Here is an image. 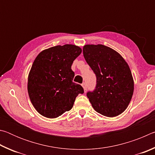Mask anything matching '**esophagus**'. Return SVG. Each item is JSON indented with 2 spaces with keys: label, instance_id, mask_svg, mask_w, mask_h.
Instances as JSON below:
<instances>
[{
  "label": "esophagus",
  "instance_id": "34e87169",
  "mask_svg": "<svg viewBox=\"0 0 155 155\" xmlns=\"http://www.w3.org/2000/svg\"><path fill=\"white\" fill-rule=\"evenodd\" d=\"M82 86H83V89H84V91H85H85H87V85H86L85 83H82Z\"/></svg>",
  "mask_w": 155,
  "mask_h": 155
}]
</instances>
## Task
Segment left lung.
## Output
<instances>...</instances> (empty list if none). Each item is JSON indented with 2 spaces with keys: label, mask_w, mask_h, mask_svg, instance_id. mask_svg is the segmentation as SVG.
<instances>
[{
  "label": "left lung",
  "mask_w": 155,
  "mask_h": 155,
  "mask_svg": "<svg viewBox=\"0 0 155 155\" xmlns=\"http://www.w3.org/2000/svg\"><path fill=\"white\" fill-rule=\"evenodd\" d=\"M83 52L96 77L95 89L87 93L93 108L107 117L121 114L127 108L134 90L127 63L118 52L102 44L85 45Z\"/></svg>",
  "instance_id": "left-lung-1"
}]
</instances>
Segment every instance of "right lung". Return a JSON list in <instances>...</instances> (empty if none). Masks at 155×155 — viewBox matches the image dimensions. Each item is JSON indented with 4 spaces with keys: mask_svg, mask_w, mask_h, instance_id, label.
Instances as JSON below:
<instances>
[{
    "mask_svg": "<svg viewBox=\"0 0 155 155\" xmlns=\"http://www.w3.org/2000/svg\"><path fill=\"white\" fill-rule=\"evenodd\" d=\"M82 52L72 44L56 46L41 51L34 61L28 77V93L39 114L55 118L70 111L77 96L83 94L73 82V61Z\"/></svg>",
    "mask_w": 155,
    "mask_h": 155,
    "instance_id": "right-lung-1",
    "label": "right lung"
}]
</instances>
